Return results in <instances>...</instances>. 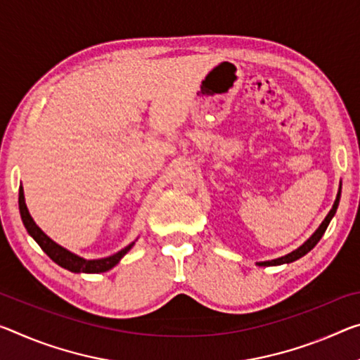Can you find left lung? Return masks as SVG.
I'll list each match as a JSON object with an SVG mask.
<instances>
[{
	"mask_svg": "<svg viewBox=\"0 0 360 360\" xmlns=\"http://www.w3.org/2000/svg\"><path fill=\"white\" fill-rule=\"evenodd\" d=\"M340 198H341V182H340L338 193H336V198H335V203H333L332 210L328 211V214L325 216V219L321 222V226L317 227L316 232H314L312 236H311L309 238H307V240H306L303 245H301V247L293 250L292 253H288V255H285V256H281V258H276V259H271V261H261V262H256V264H258V266H281V264H288V262H293V261H296V259L303 258L304 255L309 253L311 250L319 243V240H321L322 236L325 233V231H327L330 221L333 219L336 210H338Z\"/></svg>",
	"mask_w": 360,
	"mask_h": 360,
	"instance_id": "obj_1",
	"label": "left lung"
}]
</instances>
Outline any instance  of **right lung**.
Segmentation results:
<instances>
[{"label": "right lung", "mask_w": 360, "mask_h": 360, "mask_svg": "<svg viewBox=\"0 0 360 360\" xmlns=\"http://www.w3.org/2000/svg\"><path fill=\"white\" fill-rule=\"evenodd\" d=\"M19 210H20V218L22 222H24L27 232L30 233V237H33L44 253H46L51 259H53L56 264H59L64 269L70 271V272H77V274H99V272H105L110 271L112 267H115L120 259L127 255L131 248L134 247V242H131L127 247L120 250V252L113 253L107 258H99V259H84L82 256H78L75 253H72L70 250H67L64 247H60L59 243H56L53 238H49L46 233H44L39 227L37 226V222L33 221L32 214L28 213L27 203H25V197H24V187H19Z\"/></svg>", "instance_id": "add662e5"}]
</instances>
